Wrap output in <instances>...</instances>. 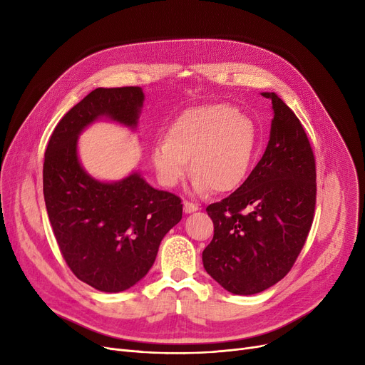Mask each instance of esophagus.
I'll list each match as a JSON object with an SVG mask.
<instances>
[{"label": "esophagus", "mask_w": 365, "mask_h": 365, "mask_svg": "<svg viewBox=\"0 0 365 365\" xmlns=\"http://www.w3.org/2000/svg\"><path fill=\"white\" fill-rule=\"evenodd\" d=\"M198 210V205H195L194 202H189V201H183V212L185 213H194Z\"/></svg>", "instance_id": "1"}]
</instances>
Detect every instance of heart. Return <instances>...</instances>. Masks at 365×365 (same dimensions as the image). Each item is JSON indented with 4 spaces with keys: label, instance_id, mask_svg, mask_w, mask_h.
<instances>
[{
    "label": "heart",
    "instance_id": "b5f03b06",
    "mask_svg": "<svg viewBox=\"0 0 365 365\" xmlns=\"http://www.w3.org/2000/svg\"><path fill=\"white\" fill-rule=\"evenodd\" d=\"M257 146L255 123L229 105L187 109L171 123L167 139L152 145L150 158L164 186L186 176L187 161L197 194L231 192L250 171Z\"/></svg>",
    "mask_w": 365,
    "mask_h": 365
}]
</instances>
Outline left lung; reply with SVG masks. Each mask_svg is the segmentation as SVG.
<instances>
[{
  "mask_svg": "<svg viewBox=\"0 0 365 365\" xmlns=\"http://www.w3.org/2000/svg\"><path fill=\"white\" fill-rule=\"evenodd\" d=\"M271 136L245 182L205 212L215 235L202 252L207 274L225 290L250 296L290 272L311 231L317 201L315 157L308 136L275 93Z\"/></svg>",
  "mask_w": 365,
  "mask_h": 365,
  "instance_id": "obj_1",
  "label": "left lung"
}]
</instances>
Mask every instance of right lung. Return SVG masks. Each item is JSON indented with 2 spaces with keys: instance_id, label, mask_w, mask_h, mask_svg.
<instances>
[{
  "instance_id": "add662e5",
  "label": "right lung",
  "mask_w": 365,
  "mask_h": 365,
  "mask_svg": "<svg viewBox=\"0 0 365 365\" xmlns=\"http://www.w3.org/2000/svg\"><path fill=\"white\" fill-rule=\"evenodd\" d=\"M143 101L140 87L93 90L56 125L44 155V201L61 253L76 278L105 293L139 282L182 219V200L152 187L140 173L101 182L78 158L87 125L108 118L134 130Z\"/></svg>"
}]
</instances>
